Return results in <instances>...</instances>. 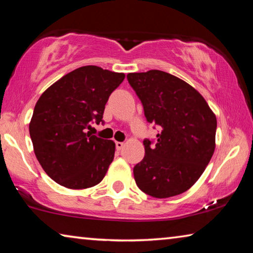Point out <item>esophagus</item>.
<instances>
[{
    "mask_svg": "<svg viewBox=\"0 0 253 253\" xmlns=\"http://www.w3.org/2000/svg\"><path fill=\"white\" fill-rule=\"evenodd\" d=\"M124 147V143L122 142H116V148L118 149V151H121V149Z\"/></svg>",
    "mask_w": 253,
    "mask_h": 253,
    "instance_id": "obj_1",
    "label": "esophagus"
}]
</instances>
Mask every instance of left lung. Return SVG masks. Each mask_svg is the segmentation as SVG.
<instances>
[{
	"instance_id": "left-lung-1",
	"label": "left lung",
	"mask_w": 253,
	"mask_h": 253,
	"mask_svg": "<svg viewBox=\"0 0 253 253\" xmlns=\"http://www.w3.org/2000/svg\"><path fill=\"white\" fill-rule=\"evenodd\" d=\"M127 80L156 139H144L145 156L134 168L137 186L154 198L187 191L204 172L215 148L216 118L199 91L161 70L128 74Z\"/></svg>"
}]
</instances>
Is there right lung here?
<instances>
[{"label":"right lung","instance_id":"1","mask_svg":"<svg viewBox=\"0 0 253 253\" xmlns=\"http://www.w3.org/2000/svg\"><path fill=\"white\" fill-rule=\"evenodd\" d=\"M124 79V74L85 66L63 76L39 98L30 137L42 169L60 185L81 190L105 177L115 143L88 129L104 123L106 102Z\"/></svg>","mask_w":253,"mask_h":253}]
</instances>
